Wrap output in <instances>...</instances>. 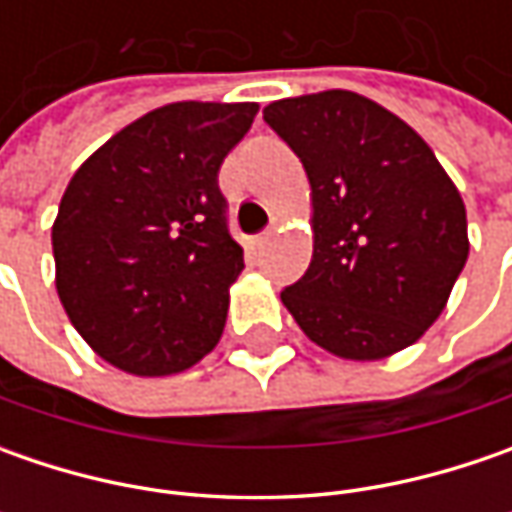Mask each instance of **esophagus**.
<instances>
[{"label":"esophagus","mask_w":512,"mask_h":512,"mask_svg":"<svg viewBox=\"0 0 512 512\" xmlns=\"http://www.w3.org/2000/svg\"><path fill=\"white\" fill-rule=\"evenodd\" d=\"M270 236H273V227H267V230H262V233L256 236V245L262 247L267 242V239H270Z\"/></svg>","instance_id":"34e87169"}]
</instances>
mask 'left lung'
Wrapping results in <instances>:
<instances>
[{
	"label": "left lung",
	"instance_id": "1",
	"mask_svg": "<svg viewBox=\"0 0 512 512\" xmlns=\"http://www.w3.org/2000/svg\"><path fill=\"white\" fill-rule=\"evenodd\" d=\"M265 122L307 170L313 259L282 290L342 359H384L439 319L467 262V213L422 136L350 90L282 99Z\"/></svg>",
	"mask_w": 512,
	"mask_h": 512
}]
</instances>
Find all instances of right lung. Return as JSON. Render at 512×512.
<instances>
[{"mask_svg": "<svg viewBox=\"0 0 512 512\" xmlns=\"http://www.w3.org/2000/svg\"><path fill=\"white\" fill-rule=\"evenodd\" d=\"M256 110L253 102L150 110L73 173L50 236L56 290L105 362L168 376L219 342L227 287L245 267L219 168Z\"/></svg>", "mask_w": 512, "mask_h": 512, "instance_id": "right-lung-1", "label": "right lung"}]
</instances>
